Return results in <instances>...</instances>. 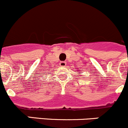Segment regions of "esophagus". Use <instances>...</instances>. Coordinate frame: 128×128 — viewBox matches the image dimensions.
<instances>
[{
	"label": "esophagus",
	"mask_w": 128,
	"mask_h": 128,
	"mask_svg": "<svg viewBox=\"0 0 128 128\" xmlns=\"http://www.w3.org/2000/svg\"><path fill=\"white\" fill-rule=\"evenodd\" d=\"M59 65L61 67H65L66 65V62L65 61H61L59 63Z\"/></svg>",
	"instance_id": "34e87169"
}]
</instances>
